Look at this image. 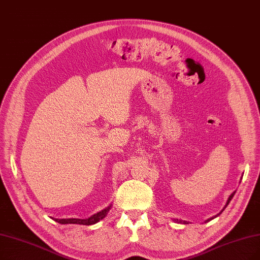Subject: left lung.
<instances>
[{
  "label": "left lung",
  "instance_id": "left-lung-1",
  "mask_svg": "<svg viewBox=\"0 0 260 260\" xmlns=\"http://www.w3.org/2000/svg\"><path fill=\"white\" fill-rule=\"evenodd\" d=\"M235 192H236V191H235ZM235 192H233V193H232V194H231V196H230V198H229V200H228V202H226V205H225V206H224V208H223V209H222V211H223V210H224V209H225V208H226V206H228V205H229V204H230V202H231V201H232V199H233V197H234V196H235ZM222 211H221V212H222ZM221 212H220V213H221ZM220 213H218V214H217V216H214V217H212V218H210V219H208V220H206V221H205V223H206V222H209V221H210V220H212V219H213V218H216V217H218V216H219V214H220ZM175 221H176V222H177V223H184V224H186V223H188V222H187V221H183V220H175Z\"/></svg>",
  "mask_w": 260,
  "mask_h": 260
}]
</instances>
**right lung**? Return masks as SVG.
Returning a JSON list of instances; mask_svg holds the SVG:
<instances>
[{"mask_svg":"<svg viewBox=\"0 0 260 260\" xmlns=\"http://www.w3.org/2000/svg\"><path fill=\"white\" fill-rule=\"evenodd\" d=\"M110 208H111V205H109L108 207H106V208L103 209V210H101V211L94 213L93 216H91V217L88 218V219H74V218H72V219H54V218H52V219H53L54 221H56V222L60 223V224L92 225V224L98 223L100 220L104 219V218L107 216V213H108V211L110 210Z\"/></svg>","mask_w":260,"mask_h":260,"instance_id":"add662e5","label":"right lung"}]
</instances>
